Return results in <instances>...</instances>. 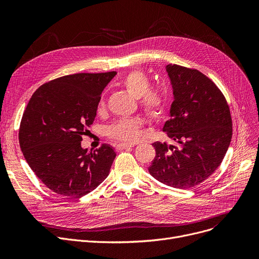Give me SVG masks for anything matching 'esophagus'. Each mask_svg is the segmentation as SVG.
<instances>
[{
  "mask_svg": "<svg viewBox=\"0 0 259 259\" xmlns=\"http://www.w3.org/2000/svg\"><path fill=\"white\" fill-rule=\"evenodd\" d=\"M130 148H132V146L131 145H127V144H118L115 147L116 151H121V150H125V149H130Z\"/></svg>",
  "mask_w": 259,
  "mask_h": 259,
  "instance_id": "obj_1",
  "label": "esophagus"
}]
</instances>
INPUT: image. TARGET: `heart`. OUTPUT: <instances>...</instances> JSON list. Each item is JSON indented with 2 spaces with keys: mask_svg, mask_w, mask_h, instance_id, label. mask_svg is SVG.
<instances>
[{
  "mask_svg": "<svg viewBox=\"0 0 259 259\" xmlns=\"http://www.w3.org/2000/svg\"><path fill=\"white\" fill-rule=\"evenodd\" d=\"M121 85L133 98L140 99L143 110L148 117L156 119L164 113L167 105L166 95L160 90L151 88V80L145 72L141 70L129 72L122 78ZM104 106L105 101L102 99L99 103L100 111ZM141 126V120L137 118L118 119L107 129V133L109 137L114 140L133 143L140 137Z\"/></svg>",
  "mask_w": 259,
  "mask_h": 259,
  "instance_id": "obj_1",
  "label": "heart"
}]
</instances>
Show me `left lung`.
Wrapping results in <instances>:
<instances>
[{
    "mask_svg": "<svg viewBox=\"0 0 259 259\" xmlns=\"http://www.w3.org/2000/svg\"><path fill=\"white\" fill-rule=\"evenodd\" d=\"M173 92L170 119L162 131L178 146L153 144L149 172L179 189L195 187L219 168L232 139V119L222 91L196 69L167 65Z\"/></svg>",
    "mask_w": 259,
    "mask_h": 259,
    "instance_id": "left-lung-1",
    "label": "left lung"
}]
</instances>
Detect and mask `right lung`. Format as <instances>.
I'll return each mask as SVG.
<instances>
[{
    "label": "right lung",
    "mask_w": 259,
    "mask_h": 259,
    "mask_svg": "<svg viewBox=\"0 0 259 259\" xmlns=\"http://www.w3.org/2000/svg\"><path fill=\"white\" fill-rule=\"evenodd\" d=\"M116 72L65 75L40 86L27 105L19 131L26 161L43 184L67 197H81L102 184L116 156L107 144L80 145L93 124L105 87Z\"/></svg>",
    "instance_id": "1"
}]
</instances>
